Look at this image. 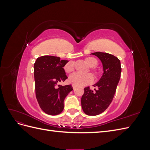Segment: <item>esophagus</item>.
<instances>
[{
    "label": "esophagus",
    "instance_id": "esophagus-1",
    "mask_svg": "<svg viewBox=\"0 0 150 150\" xmlns=\"http://www.w3.org/2000/svg\"><path fill=\"white\" fill-rule=\"evenodd\" d=\"M72 88H73V89H75L76 88V86H74V85H72Z\"/></svg>",
    "mask_w": 150,
    "mask_h": 150
}]
</instances>
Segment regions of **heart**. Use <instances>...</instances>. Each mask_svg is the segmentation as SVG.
Instances as JSON below:
<instances>
[{
	"instance_id": "1",
	"label": "heart",
	"mask_w": 150,
	"mask_h": 150,
	"mask_svg": "<svg viewBox=\"0 0 150 150\" xmlns=\"http://www.w3.org/2000/svg\"><path fill=\"white\" fill-rule=\"evenodd\" d=\"M85 62L89 67H91V71L95 76H98V72L94 69L98 64V61L96 58L92 57H88L85 59ZM74 70V62L71 61L67 62L64 66V71L67 73H71ZM94 81V78L91 74H88L86 75H81L78 73L72 74L69 78V83L75 86H84L91 84Z\"/></svg>"
}]
</instances>
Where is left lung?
Segmentation results:
<instances>
[{"label":"left lung","mask_w":150,"mask_h":150,"mask_svg":"<svg viewBox=\"0 0 150 150\" xmlns=\"http://www.w3.org/2000/svg\"><path fill=\"white\" fill-rule=\"evenodd\" d=\"M93 54L101 60L103 74L97 83L93 85L94 91L85 88L81 98V106L85 114L96 116L105 111L112 101L117 86L121 78V62L118 58L106 52H96Z\"/></svg>","instance_id":"left-lung-1"}]
</instances>
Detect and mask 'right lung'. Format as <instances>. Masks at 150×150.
I'll list each match as a JSON object with an SVG mask.
<instances>
[{
    "label": "right lung",
    "mask_w": 150,
    "mask_h": 150,
    "mask_svg": "<svg viewBox=\"0 0 150 150\" xmlns=\"http://www.w3.org/2000/svg\"><path fill=\"white\" fill-rule=\"evenodd\" d=\"M67 62L59 57L43 56L34 63L36 98L40 108L47 115L60 114L64 109L65 98L73 90L71 85L57 84L67 78L63 68Z\"/></svg>",
    "instance_id": "obj_1"
}]
</instances>
